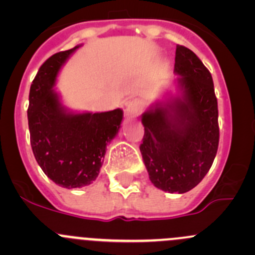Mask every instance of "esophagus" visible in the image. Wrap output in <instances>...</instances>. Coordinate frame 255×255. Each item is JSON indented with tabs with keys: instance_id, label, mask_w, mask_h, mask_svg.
Instances as JSON below:
<instances>
[{
	"instance_id": "obj_1",
	"label": "esophagus",
	"mask_w": 255,
	"mask_h": 255,
	"mask_svg": "<svg viewBox=\"0 0 255 255\" xmlns=\"http://www.w3.org/2000/svg\"><path fill=\"white\" fill-rule=\"evenodd\" d=\"M142 110V104L138 100H129L126 102V112L130 117H135Z\"/></svg>"
}]
</instances>
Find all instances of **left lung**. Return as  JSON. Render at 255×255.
I'll return each instance as SVG.
<instances>
[{
  "label": "left lung",
  "mask_w": 255,
  "mask_h": 255,
  "mask_svg": "<svg viewBox=\"0 0 255 255\" xmlns=\"http://www.w3.org/2000/svg\"><path fill=\"white\" fill-rule=\"evenodd\" d=\"M176 95L142 115L140 144L151 184L170 194L194 189L210 170L220 140L212 76L196 54L176 45Z\"/></svg>",
  "instance_id": "1"
}]
</instances>
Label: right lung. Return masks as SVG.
Wrapping results in <instances>:
<instances>
[{
    "mask_svg": "<svg viewBox=\"0 0 255 255\" xmlns=\"http://www.w3.org/2000/svg\"><path fill=\"white\" fill-rule=\"evenodd\" d=\"M80 47L54 54L29 91L28 126L35 160L49 179L66 189L87 186L99 176L107 144L117 135L123 111L73 112L55 91L61 66Z\"/></svg>",
    "mask_w": 255,
    "mask_h": 255,
    "instance_id": "1",
    "label": "right lung"
}]
</instances>
